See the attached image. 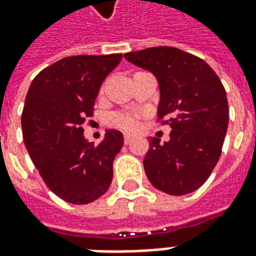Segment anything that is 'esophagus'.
Returning a JSON list of instances; mask_svg holds the SVG:
<instances>
[{"instance_id": "obj_1", "label": "esophagus", "mask_w": 256, "mask_h": 256, "mask_svg": "<svg viewBox=\"0 0 256 256\" xmlns=\"http://www.w3.org/2000/svg\"><path fill=\"white\" fill-rule=\"evenodd\" d=\"M132 141H133V137H130V136H124V138H123V144L124 145H128Z\"/></svg>"}]
</instances>
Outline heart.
Wrapping results in <instances>:
<instances>
[{
    "instance_id": "heart-1",
    "label": "heart",
    "mask_w": 256,
    "mask_h": 256,
    "mask_svg": "<svg viewBox=\"0 0 256 256\" xmlns=\"http://www.w3.org/2000/svg\"><path fill=\"white\" fill-rule=\"evenodd\" d=\"M100 92L103 94L104 86H102ZM138 119H140V114L136 112H112L108 116V123L111 126L116 128H120L123 132H128V133H132V132H136L138 128Z\"/></svg>"
}]
</instances>
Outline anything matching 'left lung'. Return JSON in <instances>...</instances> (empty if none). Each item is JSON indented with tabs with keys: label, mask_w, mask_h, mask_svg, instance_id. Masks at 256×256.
<instances>
[{
	"label": "left lung",
	"mask_w": 256,
	"mask_h": 256,
	"mask_svg": "<svg viewBox=\"0 0 256 256\" xmlns=\"http://www.w3.org/2000/svg\"><path fill=\"white\" fill-rule=\"evenodd\" d=\"M124 58L156 76L157 120L172 128L168 142H149L148 179L170 196L190 194L208 180L221 156L229 119L224 85L205 60L176 47H150Z\"/></svg>",
	"instance_id": "1"
}]
</instances>
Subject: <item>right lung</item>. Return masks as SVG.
Segmentation results:
<instances>
[{"label": "right lung", "instance_id": "obj_1", "mask_svg": "<svg viewBox=\"0 0 256 256\" xmlns=\"http://www.w3.org/2000/svg\"><path fill=\"white\" fill-rule=\"evenodd\" d=\"M122 54L66 56L34 78L22 114L24 144L46 186L69 204L85 205L108 190L112 162L122 149L120 132L108 130L99 145L86 142L104 78Z\"/></svg>", "mask_w": 256, "mask_h": 256}]
</instances>
